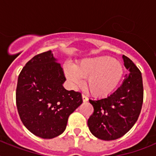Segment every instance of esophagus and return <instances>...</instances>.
<instances>
[{
	"label": "esophagus",
	"mask_w": 156,
	"mask_h": 156,
	"mask_svg": "<svg viewBox=\"0 0 156 156\" xmlns=\"http://www.w3.org/2000/svg\"><path fill=\"white\" fill-rule=\"evenodd\" d=\"M82 98H83V101L84 102H86V101H88V98L87 97L85 94H82Z\"/></svg>",
	"instance_id": "34e87169"
}]
</instances>
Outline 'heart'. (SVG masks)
I'll return each instance as SVG.
<instances>
[{
	"label": "heart",
	"mask_w": 156,
	"mask_h": 156,
	"mask_svg": "<svg viewBox=\"0 0 156 156\" xmlns=\"http://www.w3.org/2000/svg\"><path fill=\"white\" fill-rule=\"evenodd\" d=\"M66 76L74 85H80L82 78H87L86 87L95 97L109 94L122 78L123 69L119 62L110 56L86 58L75 67L65 68Z\"/></svg>",
	"instance_id": "obj_1"
}]
</instances>
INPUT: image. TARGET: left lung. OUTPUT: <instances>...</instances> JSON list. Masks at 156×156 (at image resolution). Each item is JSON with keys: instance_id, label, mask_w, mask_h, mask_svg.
Returning <instances> with one entry per match:
<instances>
[{"instance_id": "obj_1", "label": "left lung", "mask_w": 156, "mask_h": 156, "mask_svg": "<svg viewBox=\"0 0 156 156\" xmlns=\"http://www.w3.org/2000/svg\"><path fill=\"white\" fill-rule=\"evenodd\" d=\"M122 58L129 73L121 86L105 98L89 100L94 112L88 119V127L101 140H115L126 134L137 122L142 108L141 73L129 58L122 55Z\"/></svg>"}]
</instances>
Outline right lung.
I'll use <instances>...</instances> for the list:
<instances>
[{
    "mask_svg": "<svg viewBox=\"0 0 156 156\" xmlns=\"http://www.w3.org/2000/svg\"><path fill=\"white\" fill-rule=\"evenodd\" d=\"M51 51L37 55L19 73L16 105L24 126L34 135L51 139L66 129L68 118L83 102L80 92L63 87L61 65Z\"/></svg>",
    "mask_w": 156,
    "mask_h": 156,
    "instance_id": "add662e5",
    "label": "right lung"
}]
</instances>
